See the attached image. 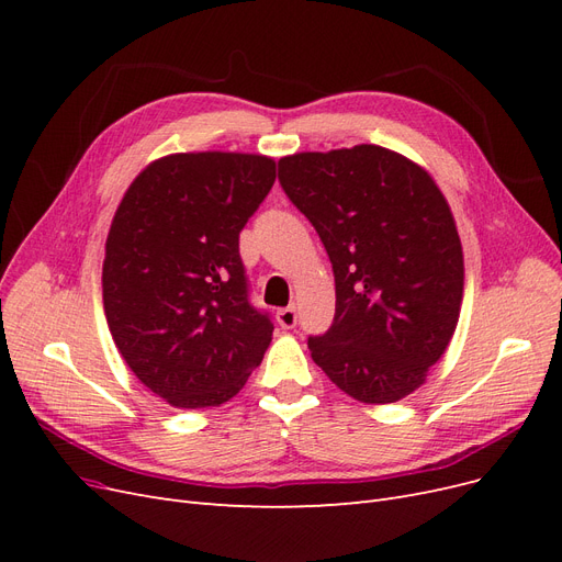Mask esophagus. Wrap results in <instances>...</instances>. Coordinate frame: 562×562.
Segmentation results:
<instances>
[{"instance_id": "1", "label": "esophagus", "mask_w": 562, "mask_h": 562, "mask_svg": "<svg viewBox=\"0 0 562 562\" xmlns=\"http://www.w3.org/2000/svg\"><path fill=\"white\" fill-rule=\"evenodd\" d=\"M277 321H279V326L285 328V330L295 328L297 326V307H295V304H291V307H285V310H279Z\"/></svg>"}]
</instances>
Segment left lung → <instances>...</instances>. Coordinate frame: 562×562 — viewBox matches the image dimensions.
I'll use <instances>...</instances> for the list:
<instances>
[{"label":"left lung","mask_w":562,"mask_h":562,"mask_svg":"<svg viewBox=\"0 0 562 562\" xmlns=\"http://www.w3.org/2000/svg\"><path fill=\"white\" fill-rule=\"evenodd\" d=\"M279 182L333 265L335 318L314 363L361 403H394L427 378L457 328L462 244L431 176L378 145L302 151Z\"/></svg>","instance_id":"8db88e82"}]
</instances>
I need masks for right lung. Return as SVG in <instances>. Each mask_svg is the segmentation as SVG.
Listing matches in <instances>:
<instances>
[{
  "label": "right lung",
  "instance_id": "add662e5",
  "mask_svg": "<svg viewBox=\"0 0 562 562\" xmlns=\"http://www.w3.org/2000/svg\"><path fill=\"white\" fill-rule=\"evenodd\" d=\"M277 180L260 155H171L131 182L105 244L103 302L119 353L176 407L241 391L271 342L239 234Z\"/></svg>",
  "mask_w": 562,
  "mask_h": 562
}]
</instances>
